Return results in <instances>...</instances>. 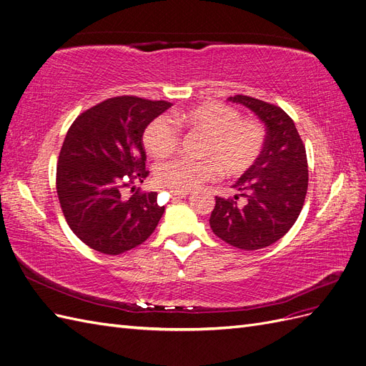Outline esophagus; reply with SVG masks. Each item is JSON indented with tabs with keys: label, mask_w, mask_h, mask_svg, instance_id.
<instances>
[{
	"label": "esophagus",
	"mask_w": 366,
	"mask_h": 366,
	"mask_svg": "<svg viewBox=\"0 0 366 366\" xmlns=\"http://www.w3.org/2000/svg\"><path fill=\"white\" fill-rule=\"evenodd\" d=\"M172 195H174V198H186L187 195H189V192H187V191H172Z\"/></svg>",
	"instance_id": "1"
}]
</instances>
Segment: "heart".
Wrapping results in <instances>:
<instances>
[{
    "label": "heart",
    "instance_id": "1",
    "mask_svg": "<svg viewBox=\"0 0 366 366\" xmlns=\"http://www.w3.org/2000/svg\"><path fill=\"white\" fill-rule=\"evenodd\" d=\"M172 120L179 127L198 131L207 137L202 149L204 160L174 159L157 163L154 180L164 189L191 191L215 180L219 168L227 177L249 171L259 159L264 129L254 120H241L235 108L219 102H204L187 109H177ZM168 117L154 119L143 131V145L156 159L171 156L179 145V129Z\"/></svg>",
    "mask_w": 366,
    "mask_h": 366
}]
</instances>
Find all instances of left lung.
I'll list each match as a JSON object with an SVG mask.
<instances>
[{
    "instance_id": "1",
    "label": "left lung",
    "mask_w": 366,
    "mask_h": 366,
    "mask_svg": "<svg viewBox=\"0 0 366 366\" xmlns=\"http://www.w3.org/2000/svg\"><path fill=\"white\" fill-rule=\"evenodd\" d=\"M227 101L258 116L265 139L257 163L234 184V200L215 198L209 224L227 244L257 250L281 239L301 214L308 186L307 154L284 109L242 94Z\"/></svg>"
}]
</instances>
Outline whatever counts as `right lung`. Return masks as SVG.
<instances>
[{
    "label": "right lung",
    "instance_id": "1",
    "mask_svg": "<svg viewBox=\"0 0 366 366\" xmlns=\"http://www.w3.org/2000/svg\"><path fill=\"white\" fill-rule=\"evenodd\" d=\"M171 104L136 96L107 99L70 127L56 169L67 224L88 247L120 254L147 241L164 212L157 192L124 198L122 189L148 175L142 136Z\"/></svg>",
    "mask_w": 366,
    "mask_h": 366
}]
</instances>
